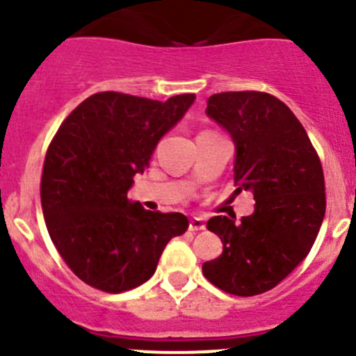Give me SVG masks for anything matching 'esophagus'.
Instances as JSON below:
<instances>
[{
    "mask_svg": "<svg viewBox=\"0 0 356 356\" xmlns=\"http://www.w3.org/2000/svg\"><path fill=\"white\" fill-rule=\"evenodd\" d=\"M202 229H205V222H203V219H200V217H193V219L189 220V231L196 233V231H202Z\"/></svg>",
    "mask_w": 356,
    "mask_h": 356,
    "instance_id": "34e87169",
    "label": "esophagus"
}]
</instances>
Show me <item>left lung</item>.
I'll list each match as a JSON object with an SVG mask.
<instances>
[{
	"instance_id": "8db88e82",
	"label": "left lung",
	"mask_w": 356,
	"mask_h": 356,
	"mask_svg": "<svg viewBox=\"0 0 356 356\" xmlns=\"http://www.w3.org/2000/svg\"><path fill=\"white\" fill-rule=\"evenodd\" d=\"M207 115L233 137L236 191L254 193L255 210L240 222H207L222 254L202 270L220 291L250 298L277 287L312 250L325 216L323 168L305 127L275 95L213 94Z\"/></svg>"
}]
</instances>
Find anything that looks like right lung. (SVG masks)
Instances as JSON below:
<instances>
[{
    "label": "right lung",
    "mask_w": 356,
    "mask_h": 356,
    "mask_svg": "<svg viewBox=\"0 0 356 356\" xmlns=\"http://www.w3.org/2000/svg\"><path fill=\"white\" fill-rule=\"evenodd\" d=\"M195 97L99 92L58 127L44 156L41 209L55 248L86 285L109 294L139 287L165 245L188 229L184 213L144 210L127 193Z\"/></svg>",
    "instance_id": "right-lung-1"
}]
</instances>
